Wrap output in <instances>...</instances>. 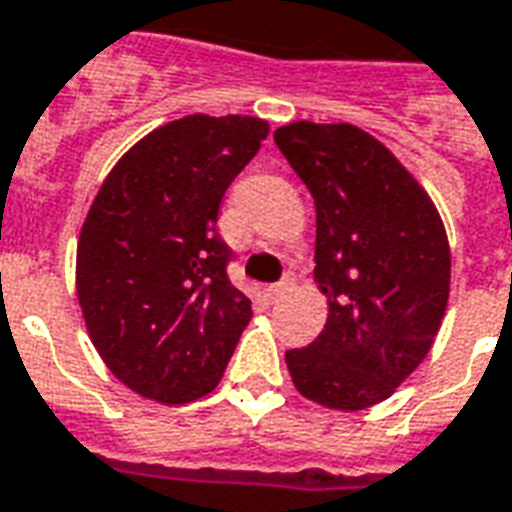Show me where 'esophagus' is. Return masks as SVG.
<instances>
[{
  "instance_id": "esophagus-1",
  "label": "esophagus",
  "mask_w": 512,
  "mask_h": 512,
  "mask_svg": "<svg viewBox=\"0 0 512 512\" xmlns=\"http://www.w3.org/2000/svg\"><path fill=\"white\" fill-rule=\"evenodd\" d=\"M293 288H296V274H288L285 279H279L277 285H271L268 293H271V299H282V296H288Z\"/></svg>"
}]
</instances>
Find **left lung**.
<instances>
[{"mask_svg": "<svg viewBox=\"0 0 512 512\" xmlns=\"http://www.w3.org/2000/svg\"><path fill=\"white\" fill-rule=\"evenodd\" d=\"M274 142L315 200V282L329 299L326 329L285 362L304 397L359 411L392 395L436 340L447 233L422 186L362 128L299 120Z\"/></svg>", "mask_w": 512, "mask_h": 512, "instance_id": "left-lung-1", "label": "left lung"}]
</instances>
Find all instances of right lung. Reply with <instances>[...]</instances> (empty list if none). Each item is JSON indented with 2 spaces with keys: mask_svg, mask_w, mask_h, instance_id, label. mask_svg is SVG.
Masks as SVG:
<instances>
[{
  "mask_svg": "<svg viewBox=\"0 0 512 512\" xmlns=\"http://www.w3.org/2000/svg\"><path fill=\"white\" fill-rule=\"evenodd\" d=\"M266 134L260 117L172 120L117 161L84 219V321L106 367L142 397L208 395L252 318V301L227 277L235 255L216 219Z\"/></svg>",
  "mask_w": 512,
  "mask_h": 512,
  "instance_id": "obj_1",
  "label": "right lung"
}]
</instances>
